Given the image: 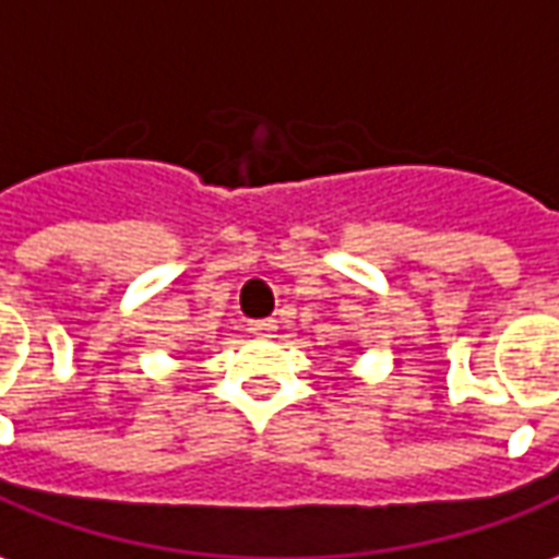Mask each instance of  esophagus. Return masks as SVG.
I'll use <instances>...</instances> for the list:
<instances>
[{
    "label": "esophagus",
    "mask_w": 559,
    "mask_h": 559,
    "mask_svg": "<svg viewBox=\"0 0 559 559\" xmlns=\"http://www.w3.org/2000/svg\"><path fill=\"white\" fill-rule=\"evenodd\" d=\"M249 334H255V337H273V331H276V322L273 319H255V322H249Z\"/></svg>",
    "instance_id": "34e87169"
}]
</instances>
